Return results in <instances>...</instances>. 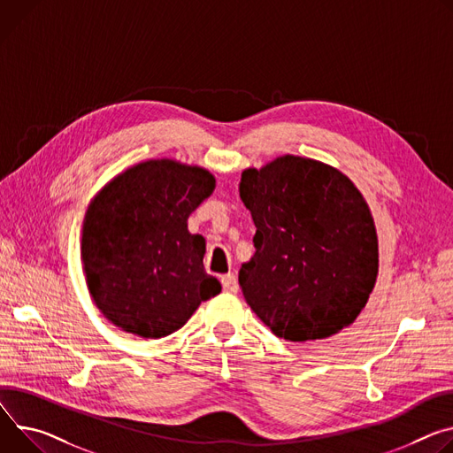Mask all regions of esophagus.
<instances>
[{
	"label": "esophagus",
	"instance_id": "1",
	"mask_svg": "<svg viewBox=\"0 0 453 453\" xmlns=\"http://www.w3.org/2000/svg\"><path fill=\"white\" fill-rule=\"evenodd\" d=\"M222 287L226 293H236L238 291V281H236V276L233 273H227L222 276Z\"/></svg>",
	"mask_w": 453,
	"mask_h": 453
}]
</instances>
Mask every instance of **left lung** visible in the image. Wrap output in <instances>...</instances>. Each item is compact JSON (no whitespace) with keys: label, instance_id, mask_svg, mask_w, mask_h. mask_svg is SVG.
<instances>
[{"label":"left lung","instance_id":"1","mask_svg":"<svg viewBox=\"0 0 453 453\" xmlns=\"http://www.w3.org/2000/svg\"><path fill=\"white\" fill-rule=\"evenodd\" d=\"M255 255L238 283L253 312L287 342H314L352 325L374 291L378 233L366 200L338 168L281 155L242 172Z\"/></svg>","mask_w":453,"mask_h":453}]
</instances>
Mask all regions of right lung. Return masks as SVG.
Instances as JSON below:
<instances>
[{"mask_svg": "<svg viewBox=\"0 0 453 453\" xmlns=\"http://www.w3.org/2000/svg\"><path fill=\"white\" fill-rule=\"evenodd\" d=\"M215 177L175 158L127 168L92 198L81 229V262L99 312L120 331L164 338L217 296L203 271L205 240L188 219L215 189Z\"/></svg>", "mask_w": 453, "mask_h": 453, "instance_id": "1", "label": "right lung"}]
</instances>
